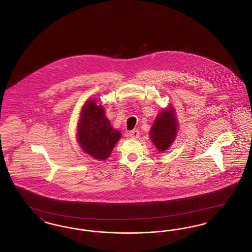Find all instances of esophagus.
Here are the masks:
<instances>
[{
  "label": "esophagus",
  "instance_id": "34e87169",
  "mask_svg": "<svg viewBox=\"0 0 252 252\" xmlns=\"http://www.w3.org/2000/svg\"><path fill=\"white\" fill-rule=\"evenodd\" d=\"M129 136L131 137L132 139H137L140 136V132L136 130V129H134V130L129 132Z\"/></svg>",
  "mask_w": 252,
  "mask_h": 252
}]
</instances>
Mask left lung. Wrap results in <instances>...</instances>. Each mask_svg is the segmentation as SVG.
Segmentation results:
<instances>
[{
	"mask_svg": "<svg viewBox=\"0 0 252 252\" xmlns=\"http://www.w3.org/2000/svg\"><path fill=\"white\" fill-rule=\"evenodd\" d=\"M179 129V122L176 118L173 107L158 113L150 130L151 142L159 151H165L174 143Z\"/></svg>",
	"mask_w": 252,
	"mask_h": 252,
	"instance_id": "obj_1",
	"label": "left lung"
}]
</instances>
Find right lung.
<instances>
[{
  "mask_svg": "<svg viewBox=\"0 0 252 252\" xmlns=\"http://www.w3.org/2000/svg\"><path fill=\"white\" fill-rule=\"evenodd\" d=\"M121 132L114 129L105 115V108L96 100L86 102L77 126V141L87 154L98 160L108 158Z\"/></svg>",
  "mask_w": 252,
  "mask_h": 252,
  "instance_id": "add662e5",
  "label": "right lung"
}]
</instances>
